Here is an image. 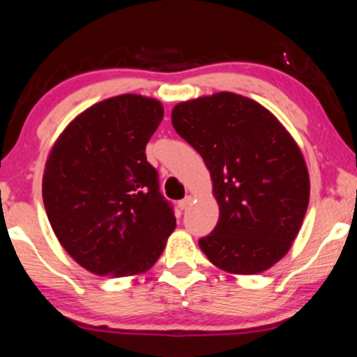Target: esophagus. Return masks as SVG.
Wrapping results in <instances>:
<instances>
[{
    "label": "esophagus",
    "instance_id": "obj_1",
    "mask_svg": "<svg viewBox=\"0 0 357 357\" xmlns=\"http://www.w3.org/2000/svg\"><path fill=\"white\" fill-rule=\"evenodd\" d=\"M190 203H192V197H185L183 199H180V202H178V208L180 209H187L190 206Z\"/></svg>",
    "mask_w": 357,
    "mask_h": 357
}]
</instances>
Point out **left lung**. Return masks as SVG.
<instances>
[{
	"mask_svg": "<svg viewBox=\"0 0 357 357\" xmlns=\"http://www.w3.org/2000/svg\"><path fill=\"white\" fill-rule=\"evenodd\" d=\"M172 125L213 178L219 221L198 242L209 261L236 275H257L280 261L299 232L310 195L292 136L265 107L232 92L175 105Z\"/></svg>",
	"mask_w": 357,
	"mask_h": 357,
	"instance_id": "8db88e82",
	"label": "left lung"
}]
</instances>
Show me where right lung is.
<instances>
[{"label": "right lung", "mask_w": 357, "mask_h": 357, "mask_svg": "<svg viewBox=\"0 0 357 357\" xmlns=\"http://www.w3.org/2000/svg\"><path fill=\"white\" fill-rule=\"evenodd\" d=\"M162 116V104L149 97H112L76 116L48 155V221L63 248L94 275L149 270L175 229L172 204L146 159Z\"/></svg>", "instance_id": "1"}]
</instances>
